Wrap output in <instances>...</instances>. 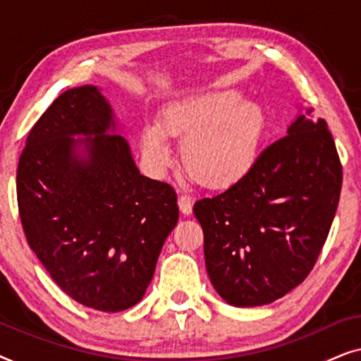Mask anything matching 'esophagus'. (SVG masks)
Segmentation results:
<instances>
[{
	"label": "esophagus",
	"instance_id": "obj_1",
	"mask_svg": "<svg viewBox=\"0 0 361 361\" xmlns=\"http://www.w3.org/2000/svg\"><path fill=\"white\" fill-rule=\"evenodd\" d=\"M192 204H194V199H192L190 194H184L179 195V209L184 215H190L192 214Z\"/></svg>",
	"mask_w": 361,
	"mask_h": 361
}]
</instances>
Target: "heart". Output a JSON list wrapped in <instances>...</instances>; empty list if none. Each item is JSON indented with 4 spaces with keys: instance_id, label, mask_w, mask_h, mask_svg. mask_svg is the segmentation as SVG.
I'll return each instance as SVG.
<instances>
[{
    "instance_id": "heart-1",
    "label": "heart",
    "mask_w": 361,
    "mask_h": 361,
    "mask_svg": "<svg viewBox=\"0 0 361 361\" xmlns=\"http://www.w3.org/2000/svg\"><path fill=\"white\" fill-rule=\"evenodd\" d=\"M266 126L263 108L240 92L205 93L174 102L157 123L141 131V149L157 171L172 162L169 137H180L182 162L210 187H226L243 179L259 154Z\"/></svg>"
}]
</instances>
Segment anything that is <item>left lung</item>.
I'll use <instances>...</instances> for the list:
<instances>
[{"label":"left lung","instance_id":"left-lung-1","mask_svg":"<svg viewBox=\"0 0 361 361\" xmlns=\"http://www.w3.org/2000/svg\"><path fill=\"white\" fill-rule=\"evenodd\" d=\"M312 108L243 179L194 205L209 278L235 307L274 302L302 283L327 240L342 189L334 137Z\"/></svg>","mask_w":361,"mask_h":361}]
</instances>
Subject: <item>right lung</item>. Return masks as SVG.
Masks as SVG:
<instances>
[{"label": "right lung", "instance_id": "add662e5", "mask_svg": "<svg viewBox=\"0 0 361 361\" xmlns=\"http://www.w3.org/2000/svg\"><path fill=\"white\" fill-rule=\"evenodd\" d=\"M100 88L63 92L29 133L18 164L31 250L78 304L120 312L145 295L179 219L176 190L142 176Z\"/></svg>", "mask_w": 361, "mask_h": 361}]
</instances>
